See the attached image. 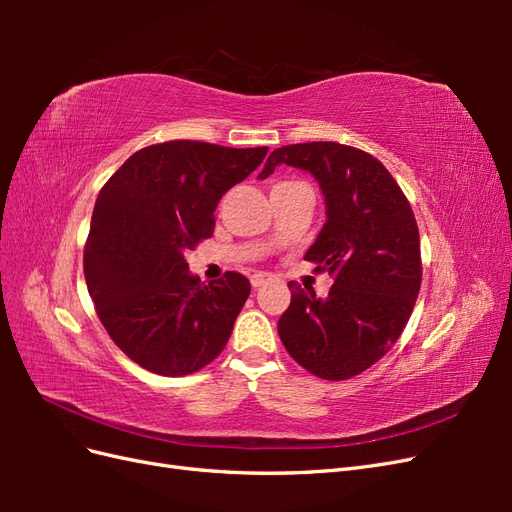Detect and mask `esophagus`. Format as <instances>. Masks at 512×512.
<instances>
[{
    "label": "esophagus",
    "mask_w": 512,
    "mask_h": 512,
    "mask_svg": "<svg viewBox=\"0 0 512 512\" xmlns=\"http://www.w3.org/2000/svg\"><path fill=\"white\" fill-rule=\"evenodd\" d=\"M265 284H267V275L256 273V275L252 277V286H254V288H260V286H265Z\"/></svg>",
    "instance_id": "obj_1"
}]
</instances>
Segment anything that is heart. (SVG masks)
<instances>
[{
	"instance_id": "1",
	"label": "heart",
	"mask_w": 512,
	"mask_h": 512,
	"mask_svg": "<svg viewBox=\"0 0 512 512\" xmlns=\"http://www.w3.org/2000/svg\"><path fill=\"white\" fill-rule=\"evenodd\" d=\"M277 185H282V183H277Z\"/></svg>"
}]
</instances>
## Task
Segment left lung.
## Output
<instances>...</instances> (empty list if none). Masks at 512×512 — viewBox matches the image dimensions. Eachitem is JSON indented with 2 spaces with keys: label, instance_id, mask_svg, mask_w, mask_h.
<instances>
[{
  "label": "left lung",
  "instance_id": "left-lung-1",
  "mask_svg": "<svg viewBox=\"0 0 512 512\" xmlns=\"http://www.w3.org/2000/svg\"><path fill=\"white\" fill-rule=\"evenodd\" d=\"M277 164L312 173L327 200V222L305 260L333 275L327 299L290 282L277 322L288 354L322 380H348L378 363L406 329L423 280L414 211L389 170L371 153L331 141L275 149Z\"/></svg>",
  "mask_w": 512,
  "mask_h": 512
}]
</instances>
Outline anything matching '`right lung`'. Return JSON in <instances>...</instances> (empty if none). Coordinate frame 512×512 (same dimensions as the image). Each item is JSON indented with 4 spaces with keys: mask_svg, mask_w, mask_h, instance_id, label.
Listing matches in <instances>:
<instances>
[{
    "mask_svg": "<svg viewBox=\"0 0 512 512\" xmlns=\"http://www.w3.org/2000/svg\"><path fill=\"white\" fill-rule=\"evenodd\" d=\"M267 151L158 143L136 151L102 185L85 241V282L102 327L143 369L188 376L224 350L250 280L226 271L203 284L183 254L213 235L220 198Z\"/></svg>",
    "mask_w": 512,
    "mask_h": 512,
    "instance_id": "add662e5",
    "label": "right lung"
}]
</instances>
